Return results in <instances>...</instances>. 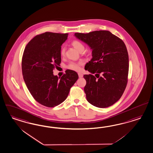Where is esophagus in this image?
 <instances>
[{"mask_svg":"<svg viewBox=\"0 0 153 153\" xmlns=\"http://www.w3.org/2000/svg\"><path fill=\"white\" fill-rule=\"evenodd\" d=\"M78 76L79 78H82L83 76V74H82V73H78Z\"/></svg>","mask_w":153,"mask_h":153,"instance_id":"1","label":"esophagus"}]
</instances>
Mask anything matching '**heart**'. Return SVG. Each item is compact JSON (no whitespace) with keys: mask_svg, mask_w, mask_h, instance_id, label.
Masks as SVG:
<instances>
[{"mask_svg":"<svg viewBox=\"0 0 153 153\" xmlns=\"http://www.w3.org/2000/svg\"><path fill=\"white\" fill-rule=\"evenodd\" d=\"M71 45H72V46L75 49H76L79 51H80L81 50L84 48L83 44H82L80 41H77V40L73 41L71 42ZM65 51V48H62L61 49V51H60L61 55H64ZM83 65V61H79V62H71L69 64V65L68 66V68L70 70L78 71L80 70V69H81V66Z\"/></svg>","mask_w":153,"mask_h":153,"instance_id":"obj_1","label":"heart"}]
</instances>
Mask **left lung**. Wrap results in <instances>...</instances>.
Listing matches in <instances>:
<instances>
[{
    "label": "left lung",
    "instance_id": "1",
    "mask_svg": "<svg viewBox=\"0 0 153 153\" xmlns=\"http://www.w3.org/2000/svg\"><path fill=\"white\" fill-rule=\"evenodd\" d=\"M74 36L92 51V59L85 66L91 74L84 75L88 102L99 108L114 105L122 96L127 83L129 61L125 44L108 31Z\"/></svg>",
    "mask_w": 153,
    "mask_h": 153
}]
</instances>
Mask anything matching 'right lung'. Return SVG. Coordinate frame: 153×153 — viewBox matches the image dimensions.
Wrapping results in <instances>:
<instances>
[{
	"label": "right lung",
	"instance_id": "right-lung-1",
	"mask_svg": "<svg viewBox=\"0 0 153 153\" xmlns=\"http://www.w3.org/2000/svg\"><path fill=\"white\" fill-rule=\"evenodd\" d=\"M68 33L45 32L37 35L27 45L22 61V74L27 87L35 100L53 107L65 100L78 74L67 70L61 78L53 70L61 63V45Z\"/></svg>",
	"mask_w": 153,
	"mask_h": 153
}]
</instances>
